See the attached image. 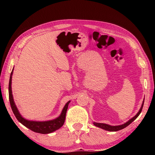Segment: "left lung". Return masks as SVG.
Wrapping results in <instances>:
<instances>
[{
  "label": "left lung",
  "instance_id": "obj_1",
  "mask_svg": "<svg viewBox=\"0 0 155 155\" xmlns=\"http://www.w3.org/2000/svg\"><path fill=\"white\" fill-rule=\"evenodd\" d=\"M143 103H144V100L142 103V104H141V107L140 109V111H138L137 114H136L134 117H132V118L128 120V122L124 123V124H121V125H117V126H111V125H109L107 124H104V123H98V122H93V124H94V125H95L97 127L103 128V129L108 130V131H113V132H114V131H117V130H122V129H123V128L127 127V126L129 125L130 123H132L139 116V115L141 114V110H142L143 106Z\"/></svg>",
  "mask_w": 155,
  "mask_h": 155
}]
</instances>
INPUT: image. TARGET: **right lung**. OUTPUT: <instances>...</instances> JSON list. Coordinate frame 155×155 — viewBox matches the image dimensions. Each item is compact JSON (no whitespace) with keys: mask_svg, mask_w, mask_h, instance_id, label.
Masks as SVG:
<instances>
[{"mask_svg":"<svg viewBox=\"0 0 155 155\" xmlns=\"http://www.w3.org/2000/svg\"><path fill=\"white\" fill-rule=\"evenodd\" d=\"M14 69L12 70V72L10 75L9 83V98L10 104H11L12 109L13 113L15 115V117L19 121L21 124H23L30 130L34 131L35 133H41V134H48L54 132L59 128H61L64 124L65 115H66L67 109L68 107V104L70 103V101H68V103L65 104V106L63 109L62 111L60 114L59 116L57 118L51 120H48V121H33V120H28L23 117L20 114L19 111L17 108L16 105L14 103V97H13L12 90V74Z\"/></svg>","mask_w":155,"mask_h":155,"instance_id":"right-lung-1","label":"right lung"}]
</instances>
